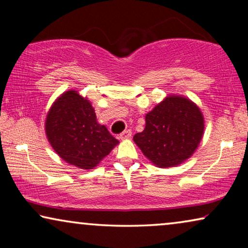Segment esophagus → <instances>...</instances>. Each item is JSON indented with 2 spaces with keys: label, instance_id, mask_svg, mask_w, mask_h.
Returning a JSON list of instances; mask_svg holds the SVG:
<instances>
[{
  "label": "esophagus",
  "instance_id": "1",
  "mask_svg": "<svg viewBox=\"0 0 248 248\" xmlns=\"http://www.w3.org/2000/svg\"><path fill=\"white\" fill-rule=\"evenodd\" d=\"M131 135H132V131L126 130V131L122 132V133L120 134V138L122 139V140H124V139H130Z\"/></svg>",
  "mask_w": 248,
  "mask_h": 248
}]
</instances>
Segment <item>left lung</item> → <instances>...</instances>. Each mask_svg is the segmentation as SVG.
<instances>
[{"label": "left lung", "mask_w": 248, "mask_h": 248, "mask_svg": "<svg viewBox=\"0 0 248 248\" xmlns=\"http://www.w3.org/2000/svg\"><path fill=\"white\" fill-rule=\"evenodd\" d=\"M204 120L189 99L169 96L145 115V127L133 140L158 167H172L193 155L201 141Z\"/></svg>", "instance_id": "1"}]
</instances>
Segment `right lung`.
Wrapping results in <instances>:
<instances>
[{
	"label": "right lung",
	"mask_w": 248,
	"mask_h": 248,
	"mask_svg": "<svg viewBox=\"0 0 248 248\" xmlns=\"http://www.w3.org/2000/svg\"><path fill=\"white\" fill-rule=\"evenodd\" d=\"M46 134L54 150L67 164L93 169L118 143L98 124L89 100L76 90L57 98L46 117Z\"/></svg>",
	"instance_id": "add662e5"
}]
</instances>
